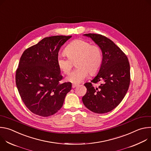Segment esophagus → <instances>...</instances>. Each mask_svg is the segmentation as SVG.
Segmentation results:
<instances>
[{"label": "esophagus", "mask_w": 151, "mask_h": 151, "mask_svg": "<svg viewBox=\"0 0 151 151\" xmlns=\"http://www.w3.org/2000/svg\"><path fill=\"white\" fill-rule=\"evenodd\" d=\"M77 86H78V85H77V84H72V87L73 88H74L76 87Z\"/></svg>", "instance_id": "1"}]
</instances>
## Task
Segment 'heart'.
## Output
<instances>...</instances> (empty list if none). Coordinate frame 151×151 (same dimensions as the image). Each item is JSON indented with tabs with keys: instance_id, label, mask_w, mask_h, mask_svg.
<instances>
[{
	"instance_id": "heart-1",
	"label": "heart",
	"mask_w": 151,
	"mask_h": 151,
	"mask_svg": "<svg viewBox=\"0 0 151 151\" xmlns=\"http://www.w3.org/2000/svg\"><path fill=\"white\" fill-rule=\"evenodd\" d=\"M64 53L68 58L58 56L56 63L63 73L68 75L75 62L77 67L66 78V80L73 83H79L90 74L94 76L99 72L103 63L102 51L99 46L83 39H75L66 46Z\"/></svg>"
}]
</instances>
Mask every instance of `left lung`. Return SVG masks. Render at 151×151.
<instances>
[{
  "label": "left lung",
  "mask_w": 151,
  "mask_h": 151,
  "mask_svg": "<svg viewBox=\"0 0 151 151\" xmlns=\"http://www.w3.org/2000/svg\"><path fill=\"white\" fill-rule=\"evenodd\" d=\"M100 47L103 63L97 75L84 83L87 93L82 100L86 107L97 114L112 111L125 97L130 83V68L125 54L109 38L94 33L85 34ZM101 82L98 88L92 83Z\"/></svg>",
  "instance_id": "1"
}]
</instances>
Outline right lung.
Masks as SVG:
<instances>
[{"instance_id": "obj_1", "label": "right lung", "mask_w": 151, "mask_h": 151, "mask_svg": "<svg viewBox=\"0 0 151 151\" xmlns=\"http://www.w3.org/2000/svg\"><path fill=\"white\" fill-rule=\"evenodd\" d=\"M72 36L45 37L26 49L16 70L15 82L23 103L32 113L44 117L57 112L72 88L56 63L60 47Z\"/></svg>"}]
</instances>
